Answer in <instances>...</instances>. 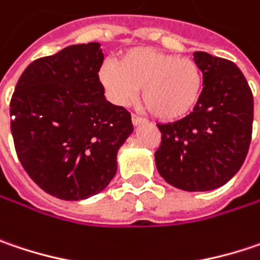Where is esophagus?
Returning <instances> with one entry per match:
<instances>
[{"label":"esophagus","mask_w":260,"mask_h":260,"mask_svg":"<svg viewBox=\"0 0 260 260\" xmlns=\"http://www.w3.org/2000/svg\"><path fill=\"white\" fill-rule=\"evenodd\" d=\"M132 122H133V125H140V124H143L145 120L143 118H140L138 115H132Z\"/></svg>","instance_id":"esophagus-1"}]
</instances>
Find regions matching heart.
<instances>
[{
  "label": "heart",
  "mask_w": 260,
  "mask_h": 260,
  "mask_svg": "<svg viewBox=\"0 0 260 260\" xmlns=\"http://www.w3.org/2000/svg\"><path fill=\"white\" fill-rule=\"evenodd\" d=\"M99 78L109 98L118 105L132 102L142 87L143 102L162 121L188 115L203 91V74L192 59L151 47L127 50L120 63L103 62Z\"/></svg>",
  "instance_id": "obj_1"
}]
</instances>
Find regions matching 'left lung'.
Masks as SVG:
<instances>
[{"mask_svg":"<svg viewBox=\"0 0 260 260\" xmlns=\"http://www.w3.org/2000/svg\"><path fill=\"white\" fill-rule=\"evenodd\" d=\"M203 91L182 120L158 124L161 145L155 164L172 186L198 192L225 185L243 166L251 140L253 94L231 60L195 51Z\"/></svg>","mask_w":260,"mask_h":260,"instance_id":"obj_1","label":"left lung"}]
</instances>
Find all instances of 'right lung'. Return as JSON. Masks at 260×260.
Segmentation results:
<instances>
[{"mask_svg": "<svg viewBox=\"0 0 260 260\" xmlns=\"http://www.w3.org/2000/svg\"><path fill=\"white\" fill-rule=\"evenodd\" d=\"M99 43L77 44L34 60L10 102L11 135L29 177L66 201L103 191L117 152L133 132L130 112L105 99Z\"/></svg>", "mask_w": 260, "mask_h": 260, "instance_id": "obj_1", "label": "right lung"}]
</instances>
